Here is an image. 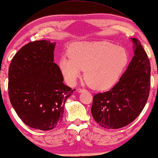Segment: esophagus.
<instances>
[{"mask_svg":"<svg viewBox=\"0 0 158 158\" xmlns=\"http://www.w3.org/2000/svg\"><path fill=\"white\" fill-rule=\"evenodd\" d=\"M77 91H78L79 93H83L85 91V89H80V88H79V89H77Z\"/></svg>","mask_w":158,"mask_h":158,"instance_id":"esophagus-1","label":"esophagus"}]
</instances>
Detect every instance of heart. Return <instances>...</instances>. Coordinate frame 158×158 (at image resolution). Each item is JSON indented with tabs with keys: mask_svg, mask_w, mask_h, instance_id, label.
Wrapping results in <instances>:
<instances>
[{
	"mask_svg": "<svg viewBox=\"0 0 158 158\" xmlns=\"http://www.w3.org/2000/svg\"><path fill=\"white\" fill-rule=\"evenodd\" d=\"M68 53L59 60L66 81L74 85L85 70V79L100 90L116 84L128 62L124 48L106 42H77L71 45Z\"/></svg>",
	"mask_w": 158,
	"mask_h": 158,
	"instance_id": "1",
	"label": "heart"
}]
</instances>
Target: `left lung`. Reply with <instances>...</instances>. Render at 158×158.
<instances>
[{"instance_id": "8db88e82", "label": "left lung", "mask_w": 158, "mask_h": 158, "mask_svg": "<svg viewBox=\"0 0 158 158\" xmlns=\"http://www.w3.org/2000/svg\"><path fill=\"white\" fill-rule=\"evenodd\" d=\"M134 56L118 82L109 91L93 97L91 114L97 123L106 129H118L137 118L148 100L151 88V65L139 40L131 38Z\"/></svg>"}]
</instances>
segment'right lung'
<instances>
[{"instance_id":"right-lung-1","label":"right lung","mask_w":158,"mask_h":158,"mask_svg":"<svg viewBox=\"0 0 158 158\" xmlns=\"http://www.w3.org/2000/svg\"><path fill=\"white\" fill-rule=\"evenodd\" d=\"M55 46L47 40L29 42L10 64V102L21 121L34 129L50 130L59 125L66 100L75 90L63 84L53 62Z\"/></svg>"}]
</instances>
